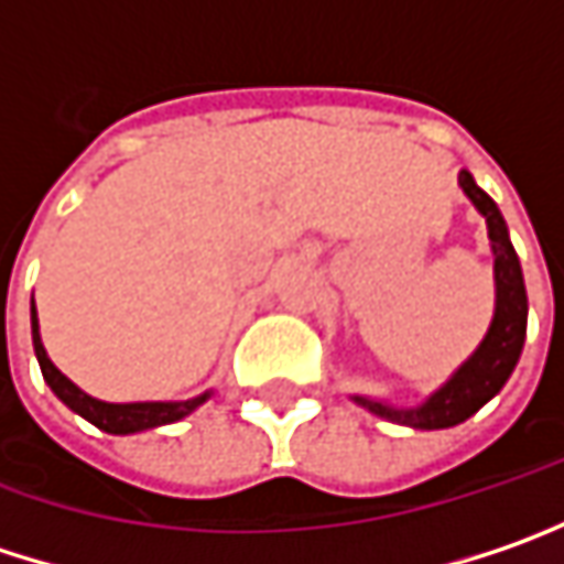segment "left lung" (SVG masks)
Listing matches in <instances>:
<instances>
[{"mask_svg":"<svg viewBox=\"0 0 564 564\" xmlns=\"http://www.w3.org/2000/svg\"><path fill=\"white\" fill-rule=\"evenodd\" d=\"M459 184L466 191V197L479 207V214L488 223V239H491V251H495V286H498V303H495V318L491 328L485 335L479 350L453 373V380L437 389L424 405L417 409H392L382 405L377 399H364L354 395L367 412L380 414L386 421L395 424H409L417 431H437V427H453L466 417L479 412L481 405L501 392V386L508 382L513 373L520 350H523V338H527V286H523V274H520V261L513 251L511 239H508V226L505 216L498 210V204L481 191L479 184L473 182L469 172H459Z\"/></svg>","mask_w":564,"mask_h":564,"instance_id":"obj_1","label":"left lung"}]
</instances>
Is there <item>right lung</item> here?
Returning <instances> with one entry per match:
<instances>
[{
  "label": "right lung",
  "instance_id": "right-lung-1",
  "mask_svg": "<svg viewBox=\"0 0 564 564\" xmlns=\"http://www.w3.org/2000/svg\"><path fill=\"white\" fill-rule=\"evenodd\" d=\"M31 338H34V354H37V364H41V373H44L47 386L73 412L83 414L85 421H91L95 427H101L108 434H133V431H147V427H159V424H172V421L194 412L200 402H207V395H197V399H187V402H127V405L98 402V399L85 395L76 382L66 380L51 364L47 350L41 345L34 303H31Z\"/></svg>",
  "mask_w": 564,
  "mask_h": 564
}]
</instances>
